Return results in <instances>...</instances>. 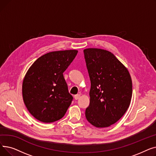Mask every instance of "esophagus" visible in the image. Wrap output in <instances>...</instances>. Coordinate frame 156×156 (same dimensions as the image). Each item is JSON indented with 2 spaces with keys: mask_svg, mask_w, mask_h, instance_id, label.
I'll return each mask as SVG.
<instances>
[{
  "mask_svg": "<svg viewBox=\"0 0 156 156\" xmlns=\"http://www.w3.org/2000/svg\"><path fill=\"white\" fill-rule=\"evenodd\" d=\"M80 96H81L80 94H76V95H75V97H75V99L76 100H78V99H79V98L80 97Z\"/></svg>",
  "mask_w": 156,
  "mask_h": 156,
  "instance_id": "1",
  "label": "esophagus"
}]
</instances>
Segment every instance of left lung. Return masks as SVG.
<instances>
[{
	"label": "left lung",
	"instance_id": "left-lung-1",
	"mask_svg": "<svg viewBox=\"0 0 156 156\" xmlns=\"http://www.w3.org/2000/svg\"><path fill=\"white\" fill-rule=\"evenodd\" d=\"M91 88L87 121L97 128L116 122L128 109L132 81L128 69L111 52L101 48L83 50Z\"/></svg>",
	"mask_w": 156,
	"mask_h": 156
}]
</instances>
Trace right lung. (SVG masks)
<instances>
[{"instance_id": "right-lung-1", "label": "right lung", "mask_w": 156, "mask_h": 156, "mask_svg": "<svg viewBox=\"0 0 156 156\" xmlns=\"http://www.w3.org/2000/svg\"><path fill=\"white\" fill-rule=\"evenodd\" d=\"M78 51L47 53L38 58L24 77L22 94L31 115L43 122L61 119L71 104L63 73L75 59Z\"/></svg>"}]
</instances>
